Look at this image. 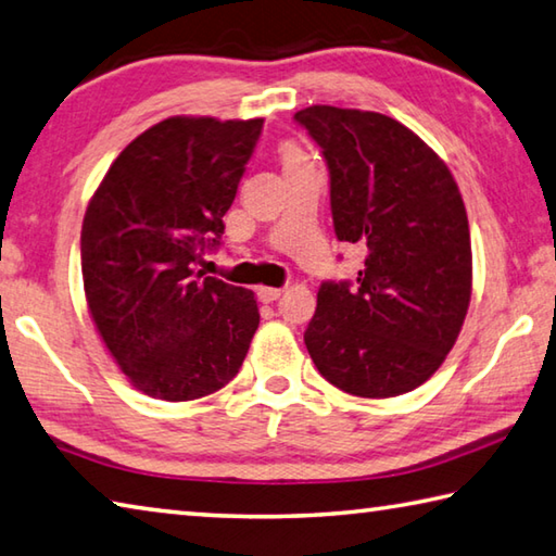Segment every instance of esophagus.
<instances>
[{
	"label": "esophagus",
	"instance_id": "34e87169",
	"mask_svg": "<svg viewBox=\"0 0 556 556\" xmlns=\"http://www.w3.org/2000/svg\"><path fill=\"white\" fill-rule=\"evenodd\" d=\"M281 294H285V289H277V287H257V299L262 304H271V301H277Z\"/></svg>",
	"mask_w": 556,
	"mask_h": 556
}]
</instances>
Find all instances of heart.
<instances>
[{"label":"heart","mask_w":556,"mask_h":556,"mask_svg":"<svg viewBox=\"0 0 556 556\" xmlns=\"http://www.w3.org/2000/svg\"><path fill=\"white\" fill-rule=\"evenodd\" d=\"M281 163H285V167H291V165L308 163V157H306V153L299 146L285 143V148H281Z\"/></svg>","instance_id":"b5f03b06"}]
</instances>
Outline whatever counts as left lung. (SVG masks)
I'll return each mask as SVG.
<instances>
[{"label":"left lung","instance_id":"1","mask_svg":"<svg viewBox=\"0 0 556 556\" xmlns=\"http://www.w3.org/2000/svg\"><path fill=\"white\" fill-rule=\"evenodd\" d=\"M323 148L338 240L367 248L357 287L326 281L304 332L323 379L362 399L426 383L471 301L467 208L450 167L401 121L313 104L294 116Z\"/></svg>","mask_w":556,"mask_h":556}]
</instances>
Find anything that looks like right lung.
<instances>
[{"instance_id":"obj_1","label":"right lung","mask_w":556,"mask_h":556,"mask_svg":"<svg viewBox=\"0 0 556 556\" xmlns=\"http://www.w3.org/2000/svg\"><path fill=\"white\" fill-rule=\"evenodd\" d=\"M265 118L169 116L121 150L83 220V281L99 338L150 399L194 401L238 375L260 326L250 289L197 271Z\"/></svg>"}]
</instances>
